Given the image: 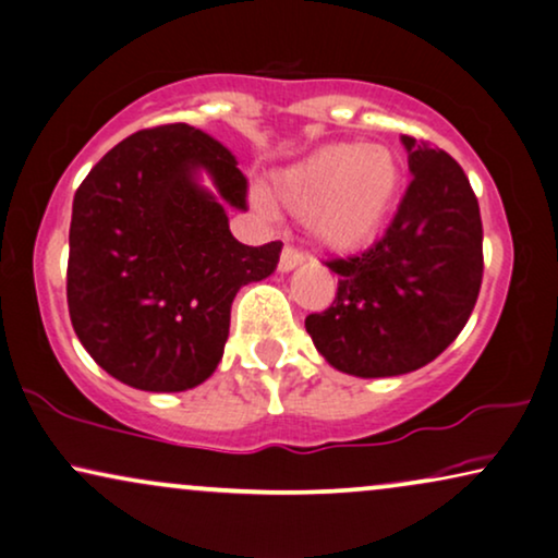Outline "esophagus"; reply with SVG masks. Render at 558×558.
<instances>
[{
    "label": "esophagus",
    "instance_id": "1",
    "mask_svg": "<svg viewBox=\"0 0 558 558\" xmlns=\"http://www.w3.org/2000/svg\"><path fill=\"white\" fill-rule=\"evenodd\" d=\"M301 262H304V254H301L299 250H293V246H286V250L280 252L278 270L280 272H291V270H296Z\"/></svg>",
    "mask_w": 558,
    "mask_h": 558
}]
</instances>
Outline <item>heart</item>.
Wrapping results in <instances>:
<instances>
[{
  "label": "heart",
  "instance_id": "b5f03b06",
  "mask_svg": "<svg viewBox=\"0 0 558 558\" xmlns=\"http://www.w3.org/2000/svg\"><path fill=\"white\" fill-rule=\"evenodd\" d=\"M405 186V169L385 145L332 143L272 177L270 194L304 218L322 250L361 252L379 239Z\"/></svg>",
  "mask_w": 558,
  "mask_h": 558
}]
</instances>
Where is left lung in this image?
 I'll list each match as a JSON object with an SVG mask.
<instances>
[{"instance_id":"left-lung-1","label":"left lung","mask_w":558,"mask_h":558,"mask_svg":"<svg viewBox=\"0 0 558 558\" xmlns=\"http://www.w3.org/2000/svg\"><path fill=\"white\" fill-rule=\"evenodd\" d=\"M413 181L392 223L366 252L338 257L332 306L306 332L330 366L400 377L434 361L471 317L483 278L478 199L452 156L402 134Z\"/></svg>"}]
</instances>
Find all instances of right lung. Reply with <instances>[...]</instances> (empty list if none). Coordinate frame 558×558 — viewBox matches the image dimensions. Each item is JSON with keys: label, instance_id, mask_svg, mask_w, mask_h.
Instances as JSON below:
<instances>
[{"label": "right lung", "instance_id": "add662e5", "mask_svg": "<svg viewBox=\"0 0 558 558\" xmlns=\"http://www.w3.org/2000/svg\"><path fill=\"white\" fill-rule=\"evenodd\" d=\"M228 207L246 210V177L190 124L130 134L80 184L66 304L80 343L113 379L184 392L218 368L239 288L272 275L283 250L233 239Z\"/></svg>", "mask_w": 558, "mask_h": 558}]
</instances>
